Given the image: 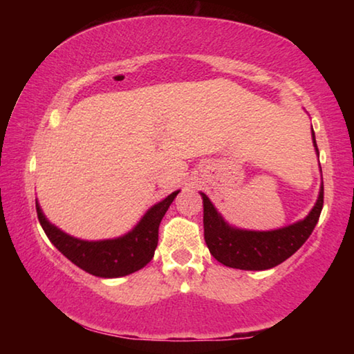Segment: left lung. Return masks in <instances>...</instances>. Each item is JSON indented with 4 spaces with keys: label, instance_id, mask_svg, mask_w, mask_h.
Listing matches in <instances>:
<instances>
[{
    "label": "left lung",
    "instance_id": "1",
    "mask_svg": "<svg viewBox=\"0 0 354 354\" xmlns=\"http://www.w3.org/2000/svg\"><path fill=\"white\" fill-rule=\"evenodd\" d=\"M310 133H313L315 153L319 154L314 129ZM200 195L205 207L203 225H205V241L209 251L223 266L241 268V270H268L289 259L313 234L323 207L322 183L319 198L303 220L272 231H251L227 223L215 209L212 201L207 198V195L203 192H200Z\"/></svg>",
    "mask_w": 354,
    "mask_h": 354
}]
</instances>
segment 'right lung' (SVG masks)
I'll use <instances>...</instances> for the list:
<instances>
[{
	"instance_id": "right-lung-1",
	"label": "right lung",
	"mask_w": 354,
	"mask_h": 354,
	"mask_svg": "<svg viewBox=\"0 0 354 354\" xmlns=\"http://www.w3.org/2000/svg\"><path fill=\"white\" fill-rule=\"evenodd\" d=\"M179 190L156 203L127 234L104 241H82L51 223L35 200L37 217L51 243L84 272L98 278H120L140 270L153 259L158 247L160 220L169 211Z\"/></svg>"
}]
</instances>
